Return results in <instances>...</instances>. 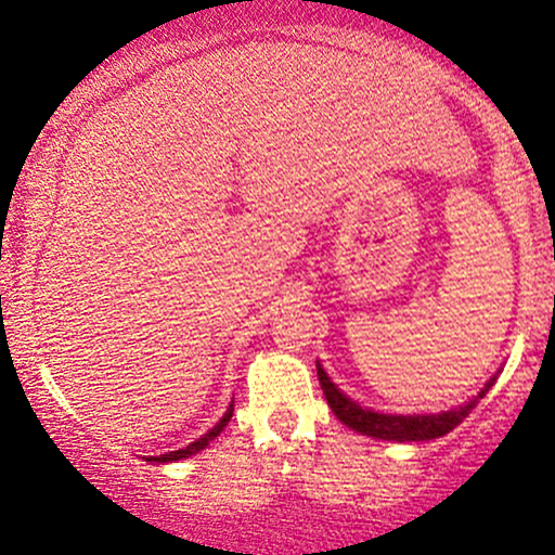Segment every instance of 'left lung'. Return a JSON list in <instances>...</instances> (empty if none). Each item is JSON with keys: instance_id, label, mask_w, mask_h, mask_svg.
Wrapping results in <instances>:
<instances>
[{"instance_id": "left-lung-1", "label": "left lung", "mask_w": 555, "mask_h": 555, "mask_svg": "<svg viewBox=\"0 0 555 555\" xmlns=\"http://www.w3.org/2000/svg\"><path fill=\"white\" fill-rule=\"evenodd\" d=\"M318 382H321V389L325 393V399H328V406L333 409V414H336L346 427L361 431V435L366 437L393 439V442H424V439H437L447 435V431L457 427V424L473 412L477 401H480L492 386L490 382L473 401H469V404L454 409V412L431 414V416H391V414L369 412V409H361L359 404H353L351 399L344 397V393L331 384V378L325 376V371L321 366H318Z\"/></svg>"}]
</instances>
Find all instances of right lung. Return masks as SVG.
I'll use <instances>...</instances> for the list:
<instances>
[{
    "instance_id": "right-lung-1",
    "label": "right lung",
    "mask_w": 555,
    "mask_h": 555,
    "mask_svg": "<svg viewBox=\"0 0 555 555\" xmlns=\"http://www.w3.org/2000/svg\"><path fill=\"white\" fill-rule=\"evenodd\" d=\"M232 409H234V404L227 409V414L222 416V420H219V424L215 429H209L207 435L204 437H199L196 439V442H192L189 447H184V450H177V452H169V454H158V457H149V462H173V460H184V457H192V454H196V452H202L204 447H207L211 439H215L219 431H222L224 427H227V422L232 420Z\"/></svg>"
}]
</instances>
